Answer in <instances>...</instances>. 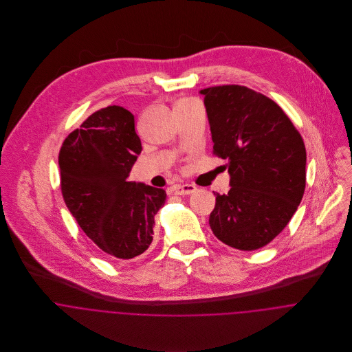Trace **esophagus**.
Returning a JSON list of instances; mask_svg holds the SVG:
<instances>
[{
  "mask_svg": "<svg viewBox=\"0 0 352 352\" xmlns=\"http://www.w3.org/2000/svg\"><path fill=\"white\" fill-rule=\"evenodd\" d=\"M173 191L176 195H191L197 191V187L192 184H179V186H175Z\"/></svg>",
  "mask_w": 352,
  "mask_h": 352,
  "instance_id": "esophagus-1",
  "label": "esophagus"
}]
</instances>
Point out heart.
Listing matches in <instances>:
<instances>
[{
    "label": "heart",
    "instance_id": "heart-1",
    "mask_svg": "<svg viewBox=\"0 0 352 352\" xmlns=\"http://www.w3.org/2000/svg\"><path fill=\"white\" fill-rule=\"evenodd\" d=\"M194 104H198V101L194 100V99H182V100H179L175 104V109L176 108H183V107H190V105H194Z\"/></svg>",
    "mask_w": 352,
    "mask_h": 352
}]
</instances>
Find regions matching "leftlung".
Instances as JSON below:
<instances>
[{"label": "left lung", "mask_w": 352, "mask_h": 352, "mask_svg": "<svg viewBox=\"0 0 352 352\" xmlns=\"http://www.w3.org/2000/svg\"><path fill=\"white\" fill-rule=\"evenodd\" d=\"M214 154L228 161L230 190L215 195L208 223L223 244L256 251L290 222L306 184V149L283 109L241 85L201 89Z\"/></svg>", "instance_id": "1"}]
</instances>
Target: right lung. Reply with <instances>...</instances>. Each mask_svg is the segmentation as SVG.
<instances>
[{"mask_svg":"<svg viewBox=\"0 0 352 352\" xmlns=\"http://www.w3.org/2000/svg\"><path fill=\"white\" fill-rule=\"evenodd\" d=\"M141 151L134 115L109 105L70 133L59 151L63 201L111 258L129 260L149 248L154 217L166 199L161 188L127 180Z\"/></svg>","mask_w":352,"mask_h":352,"instance_id":"add662e5","label":"right lung"}]
</instances>
